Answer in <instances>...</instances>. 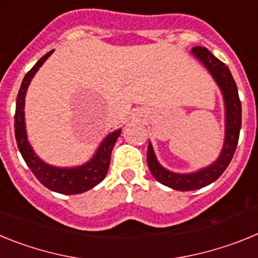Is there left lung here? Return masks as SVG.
Returning a JSON list of instances; mask_svg holds the SVG:
<instances>
[{"label":"left lung","mask_w":258,"mask_h":258,"mask_svg":"<svg viewBox=\"0 0 258 258\" xmlns=\"http://www.w3.org/2000/svg\"><path fill=\"white\" fill-rule=\"evenodd\" d=\"M192 54L208 68V71L222 90L225 106H226V136H225V145H223L222 152L217 161L206 169L191 173V174H177V173L164 169L163 166L157 163L154 151H152V146L149 145L147 164H149V168L155 179L173 190L178 191H192L206 187L225 172L232 156L235 154L241 126V104L240 99H239L238 88H236L234 77L227 66L222 63L220 59L216 58L206 47H192Z\"/></svg>","instance_id":"8db88e82"}]
</instances>
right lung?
Masks as SVG:
<instances>
[{"label":"right lung","mask_w":258,"mask_h":258,"mask_svg":"<svg viewBox=\"0 0 258 258\" xmlns=\"http://www.w3.org/2000/svg\"><path fill=\"white\" fill-rule=\"evenodd\" d=\"M52 52L49 51L45 54L40 60L36 63L31 70L27 72L20 85L19 93L17 97V108H15V138H17L18 149L22 154L23 159L29 166V169L35 174L36 178L44 184L45 187L49 190L55 191L59 194H64V195H74V194H83L85 191L90 190L98 183H101L107 174L109 166V160H111V154L112 149L117 141L118 136L121 134V131H116L106 137V140L102 142L101 147L98 149L97 154L93 157L92 160L86 163L83 166H77V168H55V166H50L41 161L33 150L31 149L28 141H27L26 134V125H24V98H26L27 88L31 83L32 77L38 71V68L44 64Z\"/></svg>","instance_id":"add662e5"}]
</instances>
